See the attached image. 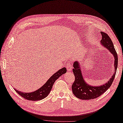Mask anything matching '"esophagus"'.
Returning <instances> with one entry per match:
<instances>
[{"label":"esophagus","instance_id":"obj_1","mask_svg":"<svg viewBox=\"0 0 123 123\" xmlns=\"http://www.w3.org/2000/svg\"><path fill=\"white\" fill-rule=\"evenodd\" d=\"M66 67H67V70L68 71H71V70H72V68H73L72 65H71V64L70 63H68L67 65V66H66Z\"/></svg>","mask_w":123,"mask_h":123}]
</instances>
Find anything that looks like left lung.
Returning a JSON list of instances; mask_svg holds the SVG:
<instances>
[{"label": "left lung", "mask_w": 123, "mask_h": 123, "mask_svg": "<svg viewBox=\"0 0 123 123\" xmlns=\"http://www.w3.org/2000/svg\"><path fill=\"white\" fill-rule=\"evenodd\" d=\"M102 38L101 44L107 49L114 58V73L107 82L101 86H91L88 84L84 80L81 71V67L78 60L74 62L73 71L75 76V81L72 85L73 94L79 99L88 100L98 97L110 87L114 80L118 67V55L113 46L112 40L109 36L103 32H101Z\"/></svg>", "instance_id": "left-lung-1"}]
</instances>
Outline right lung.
<instances>
[{"label":"right lung","instance_id":"right-lung-1","mask_svg":"<svg viewBox=\"0 0 123 123\" xmlns=\"http://www.w3.org/2000/svg\"><path fill=\"white\" fill-rule=\"evenodd\" d=\"M67 72L66 68H63L57 72L54 73L43 85L36 91L31 92H23L15 89V91L25 99L30 101H39L46 98L50 93L54 83L55 80Z\"/></svg>","mask_w":123,"mask_h":123}]
</instances>
